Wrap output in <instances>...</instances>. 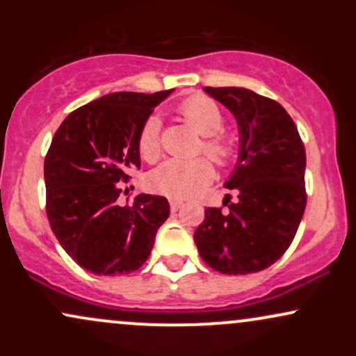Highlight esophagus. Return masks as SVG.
Here are the masks:
<instances>
[{
	"label": "esophagus",
	"mask_w": 356,
	"mask_h": 356,
	"mask_svg": "<svg viewBox=\"0 0 356 356\" xmlns=\"http://www.w3.org/2000/svg\"><path fill=\"white\" fill-rule=\"evenodd\" d=\"M170 211L172 212H175V211H179L182 207V202L181 201H177V199H170Z\"/></svg>",
	"instance_id": "1"
}]
</instances>
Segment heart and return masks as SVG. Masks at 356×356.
<instances>
[{"label":"heart","instance_id":"b5f03b06","mask_svg":"<svg viewBox=\"0 0 356 356\" xmlns=\"http://www.w3.org/2000/svg\"><path fill=\"white\" fill-rule=\"evenodd\" d=\"M179 113L186 118L195 132L204 137L202 150L219 165H227L234 159V144L220 136L224 127L222 110L214 100L204 95H195L182 102ZM138 152L142 159L154 162L161 155V118L150 115L138 132ZM214 177V170L209 161L199 157L184 161V159H167L149 174V187L159 194L174 199H187L199 189L207 186Z\"/></svg>","mask_w":356,"mask_h":356}]
</instances>
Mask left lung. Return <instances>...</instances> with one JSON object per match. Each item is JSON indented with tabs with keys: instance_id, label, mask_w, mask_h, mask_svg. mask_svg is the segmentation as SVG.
Masks as SVG:
<instances>
[{
	"instance_id": "8db88e82",
	"label": "left lung",
	"mask_w": 356,
	"mask_h": 356,
	"mask_svg": "<svg viewBox=\"0 0 356 356\" xmlns=\"http://www.w3.org/2000/svg\"><path fill=\"white\" fill-rule=\"evenodd\" d=\"M204 92L238 122V162L224 184L238 201L227 212L207 207L195 246L204 263L222 275L263 271L284 254L305 214V145L277 102L239 87Z\"/></svg>"
}]
</instances>
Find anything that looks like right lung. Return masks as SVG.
I'll use <instances>...</instances> for the list:
<instances>
[{
  "label": "right lung",
  "instance_id": "right-lung-1",
  "mask_svg": "<svg viewBox=\"0 0 356 356\" xmlns=\"http://www.w3.org/2000/svg\"><path fill=\"white\" fill-rule=\"evenodd\" d=\"M174 90L115 92L61 122L44 157L47 216L61 248L93 275L137 271L169 218L162 195L140 194L120 206V182L140 169L138 132Z\"/></svg>",
  "mask_w": 356,
  "mask_h": 356
}]
</instances>
